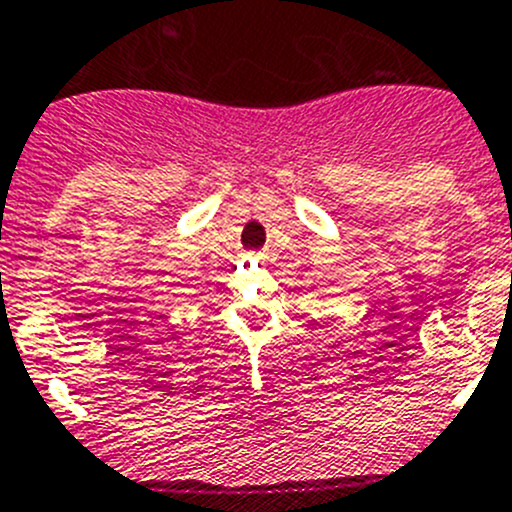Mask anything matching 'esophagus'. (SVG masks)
Here are the masks:
<instances>
[{
	"label": "esophagus",
	"mask_w": 512,
	"mask_h": 512,
	"mask_svg": "<svg viewBox=\"0 0 512 512\" xmlns=\"http://www.w3.org/2000/svg\"><path fill=\"white\" fill-rule=\"evenodd\" d=\"M259 259H261V253H259Z\"/></svg>",
	"instance_id": "obj_1"
}]
</instances>
